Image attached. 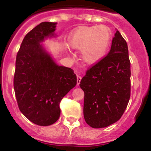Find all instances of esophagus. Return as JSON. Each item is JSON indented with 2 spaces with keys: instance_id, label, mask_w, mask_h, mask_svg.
<instances>
[{
  "instance_id": "1",
  "label": "esophagus",
  "mask_w": 151,
  "mask_h": 151,
  "mask_svg": "<svg viewBox=\"0 0 151 151\" xmlns=\"http://www.w3.org/2000/svg\"><path fill=\"white\" fill-rule=\"evenodd\" d=\"M81 77H80V76H79V75H77V85L79 86V84L80 83V81H81Z\"/></svg>"
}]
</instances>
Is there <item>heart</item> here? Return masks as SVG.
<instances>
[{
  "label": "heart",
  "mask_w": 151,
  "mask_h": 151,
  "mask_svg": "<svg viewBox=\"0 0 151 151\" xmlns=\"http://www.w3.org/2000/svg\"><path fill=\"white\" fill-rule=\"evenodd\" d=\"M112 33L105 25L80 27L70 33L68 44L80 50V57L88 65H94L106 56L110 44Z\"/></svg>",
  "instance_id": "1"
}]
</instances>
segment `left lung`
<instances>
[{"label":"left lung","mask_w":151,"mask_h":151,"mask_svg":"<svg viewBox=\"0 0 151 151\" xmlns=\"http://www.w3.org/2000/svg\"><path fill=\"white\" fill-rule=\"evenodd\" d=\"M128 53L126 41L116 30L107 56L88 69L80 81L84 91V118L91 127L115 123L127 106L131 74Z\"/></svg>","instance_id":"1"}]
</instances>
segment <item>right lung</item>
<instances>
[{"mask_svg": "<svg viewBox=\"0 0 151 151\" xmlns=\"http://www.w3.org/2000/svg\"><path fill=\"white\" fill-rule=\"evenodd\" d=\"M56 24L42 22L29 31L16 56L14 90L18 108L39 126H49L58 120L60 101L77 85L72 69L56 64L42 44L57 36Z\"/></svg>", "mask_w": 151, "mask_h": 151, "instance_id": "right-lung-1", "label": "right lung"}]
</instances>
